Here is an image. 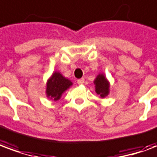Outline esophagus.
Listing matches in <instances>:
<instances>
[{
	"instance_id": "esophagus-1",
	"label": "esophagus",
	"mask_w": 157,
	"mask_h": 157,
	"mask_svg": "<svg viewBox=\"0 0 157 157\" xmlns=\"http://www.w3.org/2000/svg\"><path fill=\"white\" fill-rule=\"evenodd\" d=\"M85 82V80L84 78H81V79H79L78 81H77V83H78L79 85H82L83 83Z\"/></svg>"
}]
</instances>
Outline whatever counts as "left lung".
Instances as JSON below:
<instances>
[{"instance_id":"8db88e82","label":"left lung","mask_w":157,"mask_h":157,"mask_svg":"<svg viewBox=\"0 0 157 157\" xmlns=\"http://www.w3.org/2000/svg\"><path fill=\"white\" fill-rule=\"evenodd\" d=\"M94 84L96 86V92L97 95H100L101 98L108 96L110 91V83L103 74H99L96 76Z\"/></svg>"}]
</instances>
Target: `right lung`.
<instances>
[{
  "instance_id": "add662e5",
  "label": "right lung",
  "mask_w": 157,
  "mask_h": 157,
  "mask_svg": "<svg viewBox=\"0 0 157 157\" xmlns=\"http://www.w3.org/2000/svg\"><path fill=\"white\" fill-rule=\"evenodd\" d=\"M71 86H72V82L60 72L55 71L46 83V96L54 101H58Z\"/></svg>"
}]
</instances>
